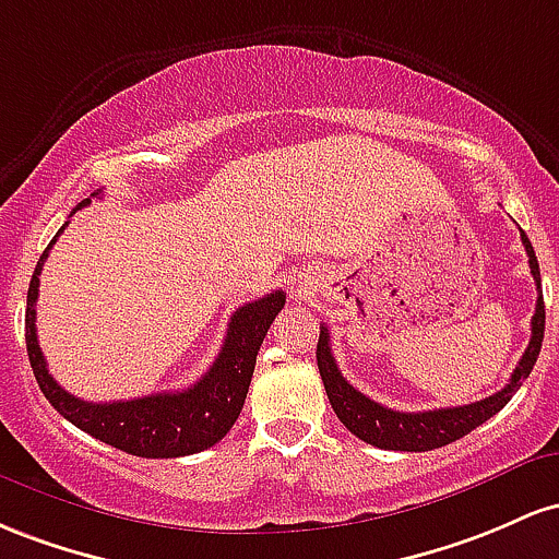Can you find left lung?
Wrapping results in <instances>:
<instances>
[{
  "mask_svg": "<svg viewBox=\"0 0 559 559\" xmlns=\"http://www.w3.org/2000/svg\"><path fill=\"white\" fill-rule=\"evenodd\" d=\"M520 240H523L525 253H528L533 282H536L538 287L536 313H533L531 319V341L523 359L518 361L510 382H507L501 391L493 393V396L465 406H449V409L393 412L388 409V406L378 404V401L364 396V393L356 391V388L343 378L341 369H337L335 364V356H332L330 350V332L328 328H319L317 367L319 374H322L324 391H328V399L332 409H335L337 419H341L356 438H361L364 443H372V447L378 449L391 451L441 449L447 447V443L456 441V438L467 436L469 430H475L478 425L486 423V419H491L499 409H504L507 401L515 396L520 385H523V380L531 374L533 364L538 359V350H542L544 341V319H547L542 296V272H538L536 253H533L531 240L525 237L523 229H520Z\"/></svg>",
  "mask_w": 559,
  "mask_h": 559,
  "instance_id": "1",
  "label": "left lung"
}]
</instances>
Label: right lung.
Here are the masks:
<instances>
[{
  "mask_svg": "<svg viewBox=\"0 0 559 559\" xmlns=\"http://www.w3.org/2000/svg\"><path fill=\"white\" fill-rule=\"evenodd\" d=\"M94 195H99V192H94ZM92 198L81 200L73 213L90 205ZM66 227L68 222L62 224L60 231ZM60 231L55 235V240L60 237ZM55 240L49 242L39 263H36L26 304L28 361L49 404L68 423L90 432L92 438H99L103 443L127 451V454L147 456V460H171V456L198 454V451L211 449L213 443L222 441L231 425L237 423V417H240L250 378H253L255 356H259V348L269 328H272L274 317L285 306V293L274 290L259 300H250V304L240 306V309L231 313L224 346L218 350L216 361L211 364L209 372L195 385L185 388V391L153 393V396L131 401L92 404V401H81L68 391H62L52 374H49L39 341H36L39 274Z\"/></svg>",
  "mask_w": 559,
  "mask_h": 559,
  "instance_id": "obj_1",
  "label": "right lung"
}]
</instances>
